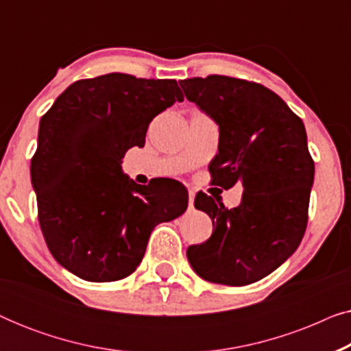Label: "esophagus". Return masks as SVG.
<instances>
[{
	"label": "esophagus",
	"instance_id": "obj_1",
	"mask_svg": "<svg viewBox=\"0 0 351 351\" xmlns=\"http://www.w3.org/2000/svg\"><path fill=\"white\" fill-rule=\"evenodd\" d=\"M193 201H195V191L190 190L189 191V206H190V209L193 208Z\"/></svg>",
	"mask_w": 351,
	"mask_h": 351
}]
</instances>
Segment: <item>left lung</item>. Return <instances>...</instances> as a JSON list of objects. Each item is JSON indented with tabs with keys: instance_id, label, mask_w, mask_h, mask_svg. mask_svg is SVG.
Returning a JSON list of instances; mask_svg holds the SVG:
<instances>
[{
	"instance_id": "obj_1",
	"label": "left lung",
	"mask_w": 351,
	"mask_h": 351,
	"mask_svg": "<svg viewBox=\"0 0 351 351\" xmlns=\"http://www.w3.org/2000/svg\"><path fill=\"white\" fill-rule=\"evenodd\" d=\"M179 83L219 124L213 182L228 190L239 180L244 189L233 209L196 196L195 208L209 214L214 232L186 257L210 282L251 285L275 271L304 238L315 177L305 126L280 95L254 81L209 75Z\"/></svg>"
}]
</instances>
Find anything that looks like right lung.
Instances as JSON below:
<instances>
[{
    "instance_id": "right-lung-1",
    "label": "right lung",
    "mask_w": 351,
    "mask_h": 351,
    "mask_svg": "<svg viewBox=\"0 0 351 351\" xmlns=\"http://www.w3.org/2000/svg\"><path fill=\"white\" fill-rule=\"evenodd\" d=\"M184 100L176 80L108 73L70 84L43 114L32 158L38 220L57 262L81 280H123L161 222L185 213L179 182L137 185L121 172L156 114Z\"/></svg>"
}]
</instances>
